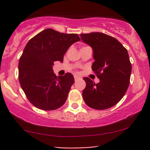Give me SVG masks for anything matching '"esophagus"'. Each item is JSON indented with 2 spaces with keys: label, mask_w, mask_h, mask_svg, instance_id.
I'll use <instances>...</instances> for the list:
<instances>
[{
  "label": "esophagus",
  "mask_w": 150,
  "mask_h": 150,
  "mask_svg": "<svg viewBox=\"0 0 150 150\" xmlns=\"http://www.w3.org/2000/svg\"><path fill=\"white\" fill-rule=\"evenodd\" d=\"M74 78H75V81H77V80H81V77H80V76H78V75H75V76H74Z\"/></svg>",
  "instance_id": "esophagus-1"
}]
</instances>
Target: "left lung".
<instances>
[{
	"mask_svg": "<svg viewBox=\"0 0 150 150\" xmlns=\"http://www.w3.org/2000/svg\"><path fill=\"white\" fill-rule=\"evenodd\" d=\"M81 39L93 50L92 70L99 82L84 77L85 104L97 110L107 109L123 98L130 84L132 66L127 49L117 39L101 32L81 34Z\"/></svg>",
	"mask_w": 150,
	"mask_h": 150,
	"instance_id": "left-lung-1",
	"label": "left lung"
}]
</instances>
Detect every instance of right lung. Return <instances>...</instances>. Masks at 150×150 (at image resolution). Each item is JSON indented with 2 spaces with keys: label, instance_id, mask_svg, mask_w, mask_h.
<instances>
[{
  "label": "right lung",
  "instance_id": "add662e5",
  "mask_svg": "<svg viewBox=\"0 0 150 150\" xmlns=\"http://www.w3.org/2000/svg\"><path fill=\"white\" fill-rule=\"evenodd\" d=\"M79 41L77 34L46 29L27 43L19 61V80L34 106L51 111L64 104L75 80L70 73L56 76L53 70V62L62 63L70 46Z\"/></svg>",
  "mask_w": 150,
  "mask_h": 150
}]
</instances>
